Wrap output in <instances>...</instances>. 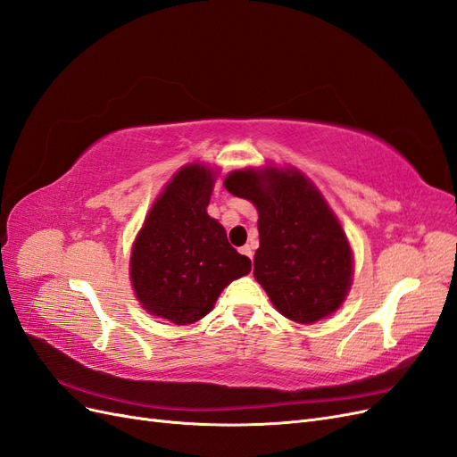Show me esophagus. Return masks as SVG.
<instances>
[{
    "mask_svg": "<svg viewBox=\"0 0 457 457\" xmlns=\"http://www.w3.org/2000/svg\"><path fill=\"white\" fill-rule=\"evenodd\" d=\"M240 252H242L244 255H247V257H250V259L253 257V247H252L250 244H245V245L242 247V250H240Z\"/></svg>",
    "mask_w": 457,
    "mask_h": 457,
    "instance_id": "34e87169",
    "label": "esophagus"
}]
</instances>
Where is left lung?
<instances>
[{
	"instance_id": "left-lung-1",
	"label": "left lung",
	"mask_w": 457,
	"mask_h": 457,
	"mask_svg": "<svg viewBox=\"0 0 457 457\" xmlns=\"http://www.w3.org/2000/svg\"><path fill=\"white\" fill-rule=\"evenodd\" d=\"M225 188L257 207L253 274L276 311L299 324L336 312L353 282V253L320 190L295 168L237 170Z\"/></svg>"
}]
</instances>
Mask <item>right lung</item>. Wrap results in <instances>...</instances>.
Listing matches in <instances>:
<instances>
[{
	"label": "right lung",
	"mask_w": 457,
	"mask_h": 457,
	"mask_svg": "<svg viewBox=\"0 0 457 457\" xmlns=\"http://www.w3.org/2000/svg\"><path fill=\"white\" fill-rule=\"evenodd\" d=\"M215 171L202 163L179 170L137 234L129 276L146 312L177 326L200 320L220 292L252 270V261L207 215Z\"/></svg>",
	"instance_id": "1"
}]
</instances>
